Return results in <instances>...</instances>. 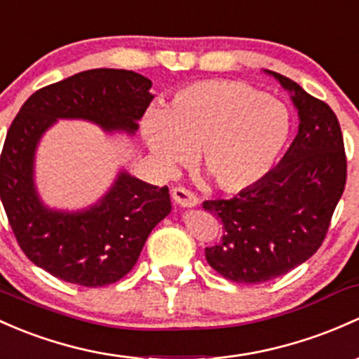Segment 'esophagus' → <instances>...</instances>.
I'll list each match as a JSON object with an SVG mask.
<instances>
[{"mask_svg": "<svg viewBox=\"0 0 359 359\" xmlns=\"http://www.w3.org/2000/svg\"><path fill=\"white\" fill-rule=\"evenodd\" d=\"M171 196H172V200H175L176 205H180V207H194L198 203V198H196V195L194 194V191H190L188 188H184V187L172 188Z\"/></svg>", "mask_w": 359, "mask_h": 359, "instance_id": "1", "label": "esophagus"}]
</instances>
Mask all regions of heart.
<instances>
[{
    "label": "heart",
    "mask_w": 359,
    "mask_h": 359,
    "mask_svg": "<svg viewBox=\"0 0 359 359\" xmlns=\"http://www.w3.org/2000/svg\"><path fill=\"white\" fill-rule=\"evenodd\" d=\"M150 152L165 165H196L219 190L260 183L286 150L292 118L286 104L241 80H200L180 88L142 121Z\"/></svg>",
    "instance_id": "heart-1"
}]
</instances>
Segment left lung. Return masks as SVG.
I'll use <instances>...</instances> for the list:
<instances>
[{"label": "left lung", "mask_w": 359, "mask_h": 359, "mask_svg": "<svg viewBox=\"0 0 359 359\" xmlns=\"http://www.w3.org/2000/svg\"><path fill=\"white\" fill-rule=\"evenodd\" d=\"M292 92L299 130L279 165L233 198L202 207L222 222L205 258L238 284H262L302 265L322 246L348 178L344 140L329 104L272 72Z\"/></svg>", "instance_id": "obj_1"}]
</instances>
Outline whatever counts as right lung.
Returning a JSON list of instances; mask_svg holds the SVG:
<instances>
[{
  "instance_id": "right-lung-1",
  "label": "right lung",
  "mask_w": 359,
  "mask_h": 359,
  "mask_svg": "<svg viewBox=\"0 0 359 359\" xmlns=\"http://www.w3.org/2000/svg\"><path fill=\"white\" fill-rule=\"evenodd\" d=\"M152 82L128 70L97 68L34 92L11 121L1 150V202L25 257L65 283L113 284L133 269L150 231L171 212L168 188L121 172L90 210L63 214L39 202L34 150L56 118H83L133 133L147 111Z\"/></svg>"
}]
</instances>
